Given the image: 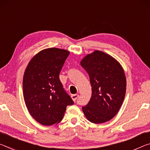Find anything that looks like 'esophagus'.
Returning a JSON list of instances; mask_svg holds the SVG:
<instances>
[{
  "instance_id": "obj_1",
  "label": "esophagus",
  "mask_w": 150,
  "mask_h": 150,
  "mask_svg": "<svg viewBox=\"0 0 150 150\" xmlns=\"http://www.w3.org/2000/svg\"><path fill=\"white\" fill-rule=\"evenodd\" d=\"M71 98H72V99L73 100L76 101V100H77V98H79V95H77V94H75V95H71Z\"/></svg>"
}]
</instances>
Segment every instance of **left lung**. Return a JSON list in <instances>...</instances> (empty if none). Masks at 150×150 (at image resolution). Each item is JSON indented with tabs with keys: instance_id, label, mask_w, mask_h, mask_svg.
I'll return each instance as SVG.
<instances>
[{
	"instance_id": "8db88e82",
	"label": "left lung",
	"mask_w": 150,
	"mask_h": 150,
	"mask_svg": "<svg viewBox=\"0 0 150 150\" xmlns=\"http://www.w3.org/2000/svg\"><path fill=\"white\" fill-rule=\"evenodd\" d=\"M92 87L89 102L82 109L88 120L100 124L111 120L120 110L126 89L125 73L115 58L100 51L88 54L81 62Z\"/></svg>"
}]
</instances>
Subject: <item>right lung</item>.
Here are the masks:
<instances>
[{
	"instance_id": "add662e5",
	"label": "right lung",
	"mask_w": 150,
	"mask_h": 150,
	"mask_svg": "<svg viewBox=\"0 0 150 150\" xmlns=\"http://www.w3.org/2000/svg\"><path fill=\"white\" fill-rule=\"evenodd\" d=\"M69 52L47 48L34 56L25 70L23 94L31 116L44 126L58 124L68 105L74 104L59 80V73Z\"/></svg>"
}]
</instances>
